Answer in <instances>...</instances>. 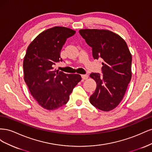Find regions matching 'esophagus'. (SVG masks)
<instances>
[{
    "label": "esophagus",
    "instance_id": "esophagus-1",
    "mask_svg": "<svg viewBox=\"0 0 152 152\" xmlns=\"http://www.w3.org/2000/svg\"><path fill=\"white\" fill-rule=\"evenodd\" d=\"M81 77L82 78V79L83 80H86L88 79V75H87V74H84V75H81Z\"/></svg>",
    "mask_w": 152,
    "mask_h": 152
}]
</instances>
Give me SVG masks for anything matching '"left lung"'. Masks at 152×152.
I'll list each match as a JSON object with an SVG mask.
<instances>
[{
  "instance_id": "8db88e82",
  "label": "left lung",
  "mask_w": 152,
  "mask_h": 152,
  "mask_svg": "<svg viewBox=\"0 0 152 152\" xmlns=\"http://www.w3.org/2000/svg\"><path fill=\"white\" fill-rule=\"evenodd\" d=\"M80 35L92 48L94 59H102V73H92L96 89L90 103L102 111L116 108L126 93L131 76L132 56L121 36L107 30L82 29Z\"/></svg>"
}]
</instances>
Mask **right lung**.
Wrapping results in <instances>:
<instances>
[{
  "label": "right lung",
  "mask_w": 152,
  "mask_h": 152,
  "mask_svg": "<svg viewBox=\"0 0 152 152\" xmlns=\"http://www.w3.org/2000/svg\"><path fill=\"white\" fill-rule=\"evenodd\" d=\"M75 31L54 26L42 31L28 45L23 60L24 80L40 106L54 110L67 103L70 94L81 80L79 74H67L54 70L62 61L61 50Z\"/></svg>",
  "instance_id": "1"
}]
</instances>
